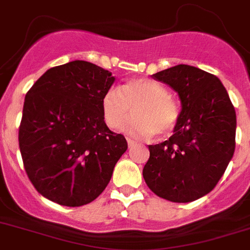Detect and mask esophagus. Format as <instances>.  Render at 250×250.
<instances>
[{
    "mask_svg": "<svg viewBox=\"0 0 250 250\" xmlns=\"http://www.w3.org/2000/svg\"><path fill=\"white\" fill-rule=\"evenodd\" d=\"M135 145H136V141H134L132 139H130V137H127V146L131 148V147H134Z\"/></svg>",
    "mask_w": 250,
    "mask_h": 250,
    "instance_id": "34e87169",
    "label": "esophagus"
}]
</instances>
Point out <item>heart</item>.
Listing matches in <instances>:
<instances>
[{
    "mask_svg": "<svg viewBox=\"0 0 250 250\" xmlns=\"http://www.w3.org/2000/svg\"><path fill=\"white\" fill-rule=\"evenodd\" d=\"M126 129L140 136L166 137L172 134L180 120V106L168 88L158 81L135 77L110 88L102 98V111L106 126L118 130L130 115Z\"/></svg>",
    "mask_w": 250,
    "mask_h": 250,
    "instance_id": "obj_1",
    "label": "heart"
}]
</instances>
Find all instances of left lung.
<instances>
[{
	"instance_id": "obj_1",
	"label": "left lung",
	"mask_w": 250,
	"mask_h": 250,
	"mask_svg": "<svg viewBox=\"0 0 250 250\" xmlns=\"http://www.w3.org/2000/svg\"><path fill=\"white\" fill-rule=\"evenodd\" d=\"M172 87L182 102L169 140L149 145L142 174L159 198L190 203L208 194L225 173L236 147V111L215 75L177 65L152 75Z\"/></svg>"
}]
</instances>
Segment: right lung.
Masks as SVG:
<instances>
[{
	"label": "right lung",
	"mask_w": 250,
	"mask_h": 250,
	"mask_svg": "<svg viewBox=\"0 0 250 250\" xmlns=\"http://www.w3.org/2000/svg\"><path fill=\"white\" fill-rule=\"evenodd\" d=\"M114 81L108 70L76 60L47 70L28 91L18 141L25 173L44 198L82 206L110 182L127 149L126 139L109 130L102 111Z\"/></svg>",
	"instance_id": "add662e5"
}]
</instances>
